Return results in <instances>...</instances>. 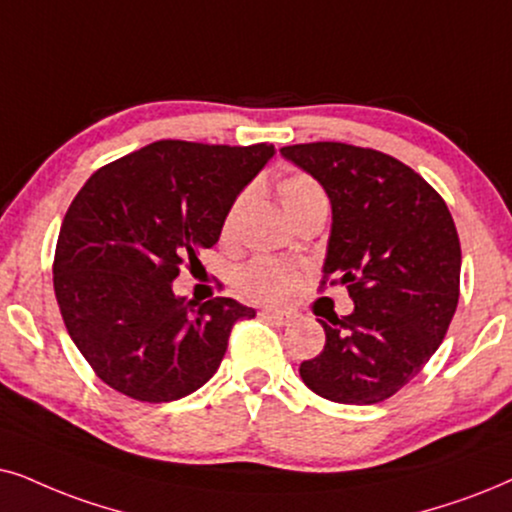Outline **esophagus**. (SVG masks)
<instances>
[{"instance_id": "34e87169", "label": "esophagus", "mask_w": 512, "mask_h": 512, "mask_svg": "<svg viewBox=\"0 0 512 512\" xmlns=\"http://www.w3.org/2000/svg\"><path fill=\"white\" fill-rule=\"evenodd\" d=\"M260 316L271 323H276V326H288V323H293L297 319V312H293V309H262Z\"/></svg>"}]
</instances>
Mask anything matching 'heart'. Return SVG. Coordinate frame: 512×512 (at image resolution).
<instances>
[{"mask_svg":"<svg viewBox=\"0 0 512 512\" xmlns=\"http://www.w3.org/2000/svg\"><path fill=\"white\" fill-rule=\"evenodd\" d=\"M278 198H281L283 208L290 217L302 215L304 210L312 208L314 203H321L326 200V191L316 181L312 174L307 172H290L278 181ZM245 205V193H241L234 203L229 205L224 215L222 234L229 236L234 231L236 219L241 215ZM300 269L293 267L290 262L283 260H271V257H257L245 264V267L238 271L236 276V288L241 290L243 297H248L252 302L262 304H281L288 302L290 297L297 293L300 288Z\"/></svg>","mask_w":512,"mask_h":512,"instance_id":"b5f03b06","label":"heart"}]
</instances>
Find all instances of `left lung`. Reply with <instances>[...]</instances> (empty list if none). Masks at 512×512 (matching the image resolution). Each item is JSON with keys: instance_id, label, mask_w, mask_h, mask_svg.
<instances>
[{"instance_id": "left-lung-1", "label": "left lung", "mask_w": 512, "mask_h": 512, "mask_svg": "<svg viewBox=\"0 0 512 512\" xmlns=\"http://www.w3.org/2000/svg\"><path fill=\"white\" fill-rule=\"evenodd\" d=\"M333 205L321 288L342 286L354 312L321 321L326 345L302 361L309 390L378 404L423 371L461 295V241L444 198L392 155L340 141L281 148Z\"/></svg>"}]
</instances>
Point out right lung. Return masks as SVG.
<instances>
[{
	"label": "right lung",
	"mask_w": 512,
	"mask_h": 512,
	"mask_svg": "<svg viewBox=\"0 0 512 512\" xmlns=\"http://www.w3.org/2000/svg\"><path fill=\"white\" fill-rule=\"evenodd\" d=\"M274 146L163 139L96 170L63 217L54 290L70 338L106 385L160 404L196 392L222 364L231 297H174L181 267L222 234L224 215Z\"/></svg>",
	"instance_id": "add662e5"
}]
</instances>
